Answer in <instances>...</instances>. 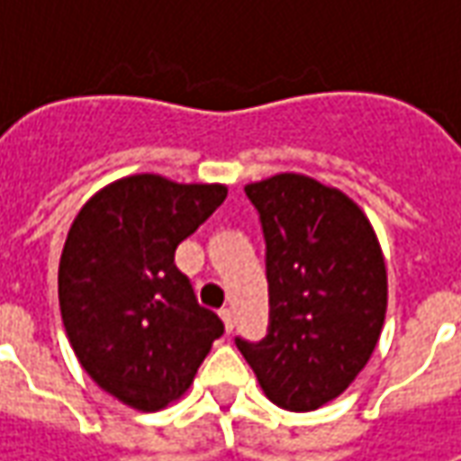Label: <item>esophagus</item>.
I'll return each mask as SVG.
<instances>
[{
	"mask_svg": "<svg viewBox=\"0 0 461 461\" xmlns=\"http://www.w3.org/2000/svg\"><path fill=\"white\" fill-rule=\"evenodd\" d=\"M221 318H222V323H225V330L230 333V330L236 328V315H233V310L222 308L221 310Z\"/></svg>",
	"mask_w": 461,
	"mask_h": 461,
	"instance_id": "1",
	"label": "esophagus"
}]
</instances>
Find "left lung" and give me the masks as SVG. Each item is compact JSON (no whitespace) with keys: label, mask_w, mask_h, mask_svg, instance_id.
<instances>
[{"label":"left lung","mask_w":461,"mask_h":461,"mask_svg":"<svg viewBox=\"0 0 461 461\" xmlns=\"http://www.w3.org/2000/svg\"><path fill=\"white\" fill-rule=\"evenodd\" d=\"M246 194L267 240L269 333L239 344L264 395L294 413L336 400L380 341L387 269L362 207L305 174H276Z\"/></svg>","instance_id":"obj_1"}]
</instances>
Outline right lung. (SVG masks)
Here are the masks:
<instances>
[{
  "label": "right lung",
  "mask_w": 461,
  "mask_h": 461,
  "mask_svg": "<svg viewBox=\"0 0 461 461\" xmlns=\"http://www.w3.org/2000/svg\"><path fill=\"white\" fill-rule=\"evenodd\" d=\"M225 194V185L133 174L102 186L68 228L59 264L66 336L84 372L135 411L182 398L222 336L174 251Z\"/></svg>",
  "instance_id": "add662e5"
}]
</instances>
